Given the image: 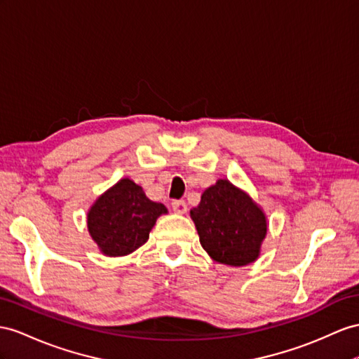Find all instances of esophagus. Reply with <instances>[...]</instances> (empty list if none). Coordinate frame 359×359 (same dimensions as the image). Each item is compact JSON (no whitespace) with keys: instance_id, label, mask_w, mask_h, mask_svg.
Segmentation results:
<instances>
[{"instance_id":"esophagus-1","label":"esophagus","mask_w":359,"mask_h":359,"mask_svg":"<svg viewBox=\"0 0 359 359\" xmlns=\"http://www.w3.org/2000/svg\"><path fill=\"white\" fill-rule=\"evenodd\" d=\"M171 208L176 214H185L188 210V205L185 203V200H172Z\"/></svg>"}]
</instances>
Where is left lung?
Returning a JSON list of instances; mask_svg holds the SVG:
<instances>
[{
	"label": "left lung",
	"instance_id": "1",
	"mask_svg": "<svg viewBox=\"0 0 359 359\" xmlns=\"http://www.w3.org/2000/svg\"><path fill=\"white\" fill-rule=\"evenodd\" d=\"M191 218L200 244L217 262L243 267L258 259L267 235V217L247 192L226 179L209 187Z\"/></svg>",
	"mask_w": 359,
	"mask_h": 359
}]
</instances>
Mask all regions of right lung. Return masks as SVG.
<instances>
[{"label":"right lung","mask_w":359,"mask_h":359,"mask_svg":"<svg viewBox=\"0 0 359 359\" xmlns=\"http://www.w3.org/2000/svg\"><path fill=\"white\" fill-rule=\"evenodd\" d=\"M168 210L145 196L140 185L121 179L101 194L88 212V231L106 256H126L147 243L150 231Z\"/></svg>","instance_id":"1"}]
</instances>
